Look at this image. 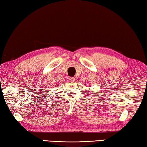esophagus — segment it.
Here are the masks:
<instances>
[{
	"label": "esophagus",
	"mask_w": 147,
	"mask_h": 147,
	"mask_svg": "<svg viewBox=\"0 0 147 147\" xmlns=\"http://www.w3.org/2000/svg\"><path fill=\"white\" fill-rule=\"evenodd\" d=\"M69 80L71 81V82H74L75 81V78L74 77H70L69 78Z\"/></svg>",
	"instance_id": "1"
}]
</instances>
